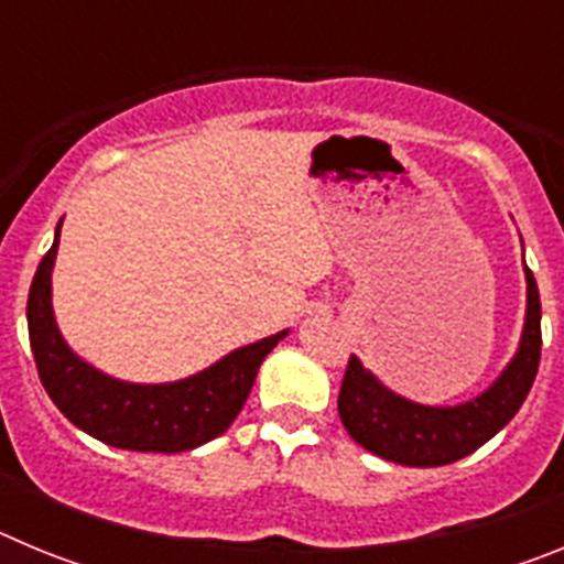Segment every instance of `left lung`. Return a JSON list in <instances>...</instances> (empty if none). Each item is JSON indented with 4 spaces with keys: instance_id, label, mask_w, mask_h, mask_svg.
<instances>
[{
    "instance_id": "8db88e82",
    "label": "left lung",
    "mask_w": 564,
    "mask_h": 564,
    "mask_svg": "<svg viewBox=\"0 0 564 564\" xmlns=\"http://www.w3.org/2000/svg\"><path fill=\"white\" fill-rule=\"evenodd\" d=\"M522 242V239H520ZM525 322L514 356L500 376L468 401L452 406L421 403L390 390L352 356L338 392V415L358 446L398 466L435 468L455 463L491 441L520 412L531 392L542 350V307L534 273L525 265Z\"/></svg>"
}]
</instances>
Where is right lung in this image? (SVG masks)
<instances>
[{
    "mask_svg": "<svg viewBox=\"0 0 564 564\" xmlns=\"http://www.w3.org/2000/svg\"><path fill=\"white\" fill-rule=\"evenodd\" d=\"M62 223L56 226L53 248L39 262L28 296L30 347L53 403L69 423L115 449L174 455L223 435L248 401L265 356L291 330L237 347L206 370L177 381L138 383L109 376L78 356L58 330L53 268Z\"/></svg>",
    "mask_w": 564,
    "mask_h": 564,
    "instance_id": "right-lung-1",
    "label": "right lung"
}]
</instances>
